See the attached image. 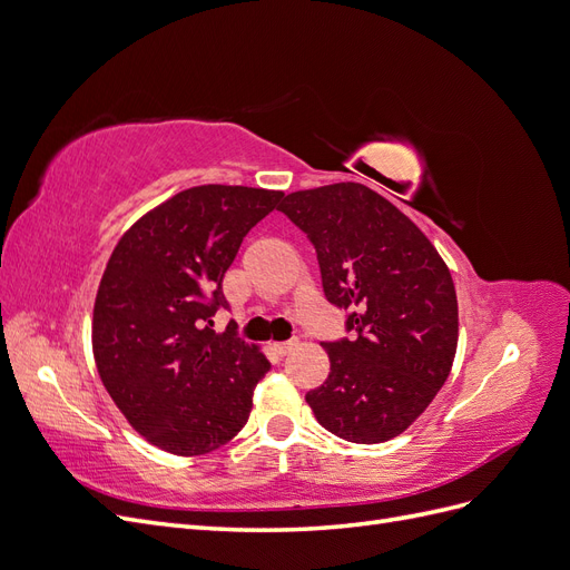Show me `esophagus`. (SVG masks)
<instances>
[{"label":"esophagus","instance_id":"esophagus-1","mask_svg":"<svg viewBox=\"0 0 570 570\" xmlns=\"http://www.w3.org/2000/svg\"><path fill=\"white\" fill-rule=\"evenodd\" d=\"M297 344H299L297 340H289V342H275V344H273V350L278 352L281 356H287L292 350H297Z\"/></svg>","mask_w":570,"mask_h":570}]
</instances>
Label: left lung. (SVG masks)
<instances>
[{"label": "left lung", "instance_id": "1", "mask_svg": "<svg viewBox=\"0 0 570 570\" xmlns=\"http://www.w3.org/2000/svg\"><path fill=\"white\" fill-rule=\"evenodd\" d=\"M278 209L312 239L327 302L350 312L352 337L323 342L331 373L306 394L316 421L356 444L402 435L454 364L450 268L416 223L361 183L299 189Z\"/></svg>", "mask_w": 570, "mask_h": 570}]
</instances>
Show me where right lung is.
I'll return each mask as SVG.
<instances>
[{"mask_svg": "<svg viewBox=\"0 0 570 570\" xmlns=\"http://www.w3.org/2000/svg\"><path fill=\"white\" fill-rule=\"evenodd\" d=\"M283 193L243 185L183 189L118 239L92 314L101 383L147 442L197 456L230 442L249 419L271 364L256 344L212 331L223 275L245 235Z\"/></svg>", "mask_w": 570, "mask_h": 570, "instance_id": "1", "label": "right lung"}]
</instances>
